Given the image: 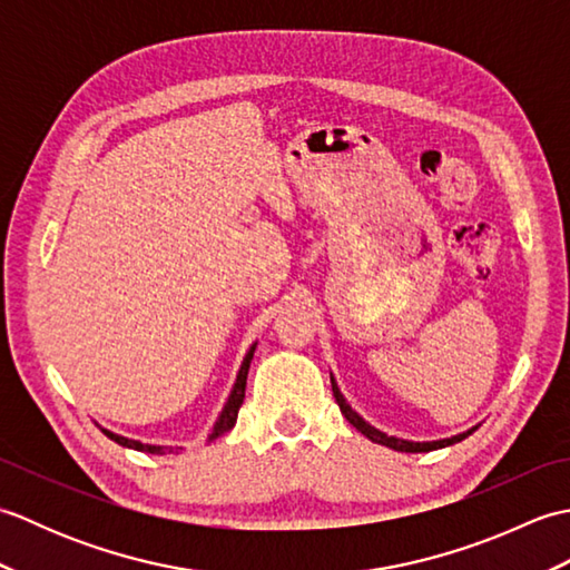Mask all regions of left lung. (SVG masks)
<instances>
[{"label": "left lung", "instance_id": "1", "mask_svg": "<svg viewBox=\"0 0 570 570\" xmlns=\"http://www.w3.org/2000/svg\"><path fill=\"white\" fill-rule=\"evenodd\" d=\"M331 384H333V394H335V402H337V406H341V411H343V416L353 423V426L362 433V435H367V439L372 441V443H380V445H386V448H392V451H402V453H429V451H435V448H445V445H453V443H458V441H463V439H468V435L475 431V429H470V431H465V433H458V435H453V439H443V441H431V443H414V441H404V439H394V435H386V433H382V431H377L374 426H370V423L362 419L357 411H353L350 409V404L345 402V396L341 394V390H337V384H335V380H333V374H331Z\"/></svg>", "mask_w": 570, "mask_h": 570}]
</instances>
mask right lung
<instances>
[{"label":"right lung","mask_w":570,"mask_h":570,"mask_svg":"<svg viewBox=\"0 0 570 570\" xmlns=\"http://www.w3.org/2000/svg\"><path fill=\"white\" fill-rule=\"evenodd\" d=\"M254 347H257V345H252V347H249V353H247L245 362H242L239 374H237V382H235V386H233V394H229V399H227V404H225V409H223L220 419L215 421V426H213V433H210V439H208V441H215L217 435H223V433H227L229 429L235 426V421H237V411H239L242 402H245L247 372H249V362H252V357H254ZM102 433L107 435V439H112V441H115V443H119V445H125V448H135V451H147V453H164V451H171V448H164V445H147V443H139V441L125 439V435H117V433H112V431H105V429H102Z\"/></svg>","instance_id":"add662e5"}]
</instances>
